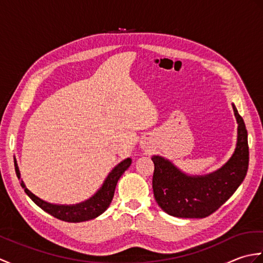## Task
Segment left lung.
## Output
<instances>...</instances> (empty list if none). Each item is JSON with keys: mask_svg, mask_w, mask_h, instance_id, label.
<instances>
[{"mask_svg": "<svg viewBox=\"0 0 263 263\" xmlns=\"http://www.w3.org/2000/svg\"><path fill=\"white\" fill-rule=\"evenodd\" d=\"M237 122L236 148L220 168L205 175H187L161 156L155 155L153 189L156 202L178 218H204L230 199L245 178L249 167L248 131L232 104Z\"/></svg>", "mask_w": 263, "mask_h": 263, "instance_id": "8db88e82", "label": "left lung"}]
</instances>
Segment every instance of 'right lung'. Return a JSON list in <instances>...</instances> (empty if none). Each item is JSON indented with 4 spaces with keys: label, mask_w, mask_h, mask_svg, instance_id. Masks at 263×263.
<instances>
[{
    "label": "right lung",
    "mask_w": 263,
    "mask_h": 263,
    "mask_svg": "<svg viewBox=\"0 0 263 263\" xmlns=\"http://www.w3.org/2000/svg\"><path fill=\"white\" fill-rule=\"evenodd\" d=\"M132 163L131 158H126L122 160L120 164H117L113 170L109 172L107 177L105 178L103 185L100 186L98 191L95 193L92 197L87 199L86 201H82L80 203L76 204H55L49 203L47 201L38 198L37 195L30 192L27 189L26 184L21 180L20 171L16 160L14 158V168L15 174L18 176L20 181V185L25 190L26 194L29 197L33 202H35L39 208H42L47 214L58 218L60 220L68 221V222H81L93 219V218L102 215L103 212L108 208L111 200L114 197L115 187L117 181L120 180L123 173H124Z\"/></svg>",
    "instance_id": "1"
}]
</instances>
